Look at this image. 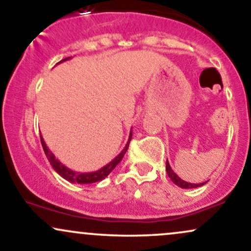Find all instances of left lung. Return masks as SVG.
I'll return each mask as SVG.
<instances>
[{
    "instance_id": "1",
    "label": "left lung",
    "mask_w": 251,
    "mask_h": 251,
    "mask_svg": "<svg viewBox=\"0 0 251 251\" xmlns=\"http://www.w3.org/2000/svg\"><path fill=\"white\" fill-rule=\"evenodd\" d=\"M166 171H167V174H168V176H170V179L173 181L175 185L181 187V188H185V189L196 188V187L203 186L204 183H206V182H203V183H191V182H186V181L180 179V177L174 173V171L172 170V167L170 166V162H168V160L166 161Z\"/></svg>"
}]
</instances>
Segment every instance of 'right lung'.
I'll use <instances>...</instances> for the list:
<instances>
[{"label": "right lung", "instance_id": "1", "mask_svg": "<svg viewBox=\"0 0 251 251\" xmlns=\"http://www.w3.org/2000/svg\"><path fill=\"white\" fill-rule=\"evenodd\" d=\"M68 59H70V57L60 60L59 63L65 62V60H68ZM131 139H132V132L129 133L128 141H127V144H126L125 149H124L122 152H120L119 154H118L116 158L112 160V161L108 162L106 166H104V167L100 168V170L95 171V172H90V173H80V172H75V171L70 170V168L65 167V166L63 165L58 159H56V156L52 154V152L48 149L47 144L44 143V139L42 138V135H41V143H42V146H43L45 155H47L48 160H49L50 165L52 166L53 170H55L57 173L60 175V176L64 177V179L68 180L69 182L80 183V185L83 183V185H85V183H93V182H98V181H101L102 179H105V177H106L107 175L114 170V168H116V166L119 164L120 161H122L124 155H125L126 151L128 150V145H129V141H131Z\"/></svg>", "mask_w": 251, "mask_h": 251}]
</instances>
